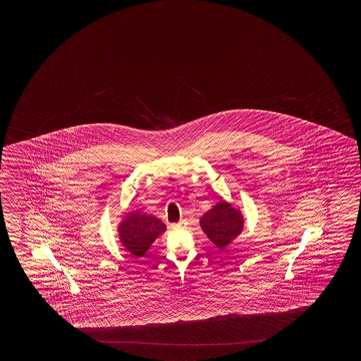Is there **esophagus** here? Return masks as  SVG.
Returning a JSON list of instances; mask_svg holds the SVG:
<instances>
[{
  "label": "esophagus",
  "instance_id": "obj_1",
  "mask_svg": "<svg viewBox=\"0 0 361 361\" xmlns=\"http://www.w3.org/2000/svg\"><path fill=\"white\" fill-rule=\"evenodd\" d=\"M185 227V222L184 221H180V222H178L177 224H173V228L174 230H179V228H183Z\"/></svg>",
  "mask_w": 361,
  "mask_h": 361
}]
</instances>
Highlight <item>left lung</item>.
Instances as JSON below:
<instances>
[{
    "label": "left lung",
    "instance_id": "1",
    "mask_svg": "<svg viewBox=\"0 0 361 361\" xmlns=\"http://www.w3.org/2000/svg\"><path fill=\"white\" fill-rule=\"evenodd\" d=\"M200 224L210 241L223 249L238 238L244 227V221L238 210L221 200L207 214L202 215Z\"/></svg>",
    "mask_w": 361,
    "mask_h": 361
}]
</instances>
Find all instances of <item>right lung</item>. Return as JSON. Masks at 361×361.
I'll list each match as a JSON object with an SVG mask.
<instances>
[{
	"label": "right lung",
	"mask_w": 361,
	"mask_h": 361,
	"mask_svg": "<svg viewBox=\"0 0 361 361\" xmlns=\"http://www.w3.org/2000/svg\"><path fill=\"white\" fill-rule=\"evenodd\" d=\"M166 230L165 224L152 215L131 213L118 227L123 245L135 257H143L159 235Z\"/></svg>",
	"instance_id": "add662e5"
}]
</instances>
